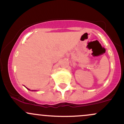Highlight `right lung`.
Returning a JSON list of instances; mask_svg holds the SVG:
<instances>
[{"instance_id":"right-lung-1","label":"right lung","mask_w":124,"mask_h":124,"mask_svg":"<svg viewBox=\"0 0 124 124\" xmlns=\"http://www.w3.org/2000/svg\"><path fill=\"white\" fill-rule=\"evenodd\" d=\"M28 90H30V89H27ZM32 91H36V90H32Z\"/></svg>"}]
</instances>
